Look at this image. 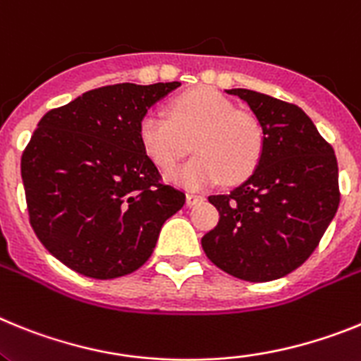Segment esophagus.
Masks as SVG:
<instances>
[{"label":"esophagus","instance_id":"esophagus-1","mask_svg":"<svg viewBox=\"0 0 361 361\" xmlns=\"http://www.w3.org/2000/svg\"><path fill=\"white\" fill-rule=\"evenodd\" d=\"M203 200H205V198H203V196H200V194H192V192L187 194V205H189V207L198 205V203H202Z\"/></svg>","mask_w":361,"mask_h":361}]
</instances>
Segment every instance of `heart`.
I'll return each instance as SVG.
<instances>
[{"instance_id": "heart-1", "label": "heart", "mask_w": 361, "mask_h": 361, "mask_svg": "<svg viewBox=\"0 0 361 361\" xmlns=\"http://www.w3.org/2000/svg\"><path fill=\"white\" fill-rule=\"evenodd\" d=\"M140 140L149 158L165 171L189 154L192 143L198 156L171 172L172 180L187 189H205L224 178L228 183L243 181L263 152L258 120L211 89L176 98L169 116L147 112L140 121Z\"/></svg>"}]
</instances>
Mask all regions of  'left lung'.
Returning <instances> with one entry per match:
<instances>
[{
  "label": "left lung",
  "instance_id": "left-lung-1",
  "mask_svg": "<svg viewBox=\"0 0 361 361\" xmlns=\"http://www.w3.org/2000/svg\"><path fill=\"white\" fill-rule=\"evenodd\" d=\"M225 92L255 112L263 152L240 187L209 196L219 221L202 238V247L216 267L234 278L278 280L312 255L336 214V156L300 106L255 90Z\"/></svg>",
  "mask_w": 361,
  "mask_h": 361
}]
</instances>
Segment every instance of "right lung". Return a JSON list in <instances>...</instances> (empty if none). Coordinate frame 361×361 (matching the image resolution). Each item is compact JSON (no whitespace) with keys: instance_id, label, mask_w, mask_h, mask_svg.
Wrapping results in <instances>:
<instances>
[{"instance_id":"1","label":"right lung","mask_w":361,"mask_h":361,"mask_svg":"<svg viewBox=\"0 0 361 361\" xmlns=\"http://www.w3.org/2000/svg\"><path fill=\"white\" fill-rule=\"evenodd\" d=\"M180 81L94 89L43 116L21 156L30 225L50 255L96 280L150 258L185 194L159 181L140 140L149 109Z\"/></svg>"}]
</instances>
